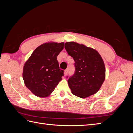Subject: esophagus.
<instances>
[{
	"mask_svg": "<svg viewBox=\"0 0 133 133\" xmlns=\"http://www.w3.org/2000/svg\"><path fill=\"white\" fill-rule=\"evenodd\" d=\"M68 69H66L65 71H64V75L66 76L68 74Z\"/></svg>",
	"mask_w": 133,
	"mask_h": 133,
	"instance_id": "esophagus-1",
	"label": "esophagus"
}]
</instances>
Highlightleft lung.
<instances>
[{
  "label": "left lung",
  "mask_w": 133,
  "mask_h": 133,
  "mask_svg": "<svg viewBox=\"0 0 133 133\" xmlns=\"http://www.w3.org/2000/svg\"><path fill=\"white\" fill-rule=\"evenodd\" d=\"M65 49L75 61V73L68 80L71 92L81 98L95 94L105 78L101 55L93 48L74 42H66Z\"/></svg>",
  "instance_id": "obj_1"
}]
</instances>
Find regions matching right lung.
Wrapping results in <instances>:
<instances>
[{"mask_svg":"<svg viewBox=\"0 0 133 133\" xmlns=\"http://www.w3.org/2000/svg\"><path fill=\"white\" fill-rule=\"evenodd\" d=\"M64 42L45 43L34 50L23 66V78L26 88L35 96L48 97L62 79L57 56Z\"/></svg>","mask_w":133,"mask_h":133,"instance_id":"obj_1","label":"right lung"}]
</instances>
